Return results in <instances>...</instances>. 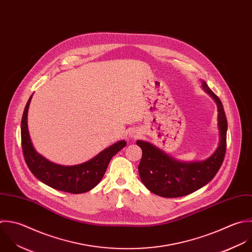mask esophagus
Listing matches in <instances>:
<instances>
[{"instance_id":"34e87169","label":"esophagus","mask_w":252,"mask_h":252,"mask_svg":"<svg viewBox=\"0 0 252 252\" xmlns=\"http://www.w3.org/2000/svg\"><path fill=\"white\" fill-rule=\"evenodd\" d=\"M139 134H140V132H138L137 130H131V131H129V133H128V135H129V137L130 138H137L138 136H139Z\"/></svg>"}]
</instances>
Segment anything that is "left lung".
<instances>
[{
	"label": "left lung",
	"instance_id": "left-lung-1",
	"mask_svg": "<svg viewBox=\"0 0 252 252\" xmlns=\"http://www.w3.org/2000/svg\"><path fill=\"white\" fill-rule=\"evenodd\" d=\"M203 90L215 101L218 109L219 144L214 153L203 161L183 162L165 153L152 143L137 140L142 150L138 166L140 180L151 192L168 198L190 194L206 186L218 173L226 153L228 123L219 97L201 81Z\"/></svg>",
	"mask_w": 252,
	"mask_h": 252
}]
</instances>
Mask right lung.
<instances>
[{"label":"right lung","instance_id":"add662e5","mask_svg":"<svg viewBox=\"0 0 252 252\" xmlns=\"http://www.w3.org/2000/svg\"><path fill=\"white\" fill-rule=\"evenodd\" d=\"M31 98L32 95L24 108L20 126L23 156L31 173L43 184L61 191L78 194L94 189L101 182L113 156L126 145V141L120 140L78 165L63 166L53 163L39 154L31 142L27 125Z\"/></svg>","mask_w":252,"mask_h":252}]
</instances>
